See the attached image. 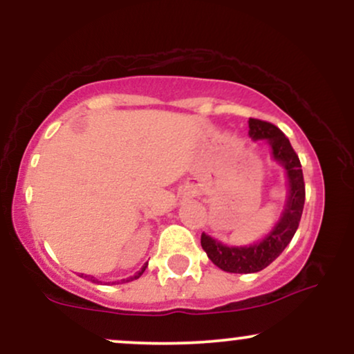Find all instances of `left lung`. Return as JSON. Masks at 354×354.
<instances>
[{
  "mask_svg": "<svg viewBox=\"0 0 354 354\" xmlns=\"http://www.w3.org/2000/svg\"><path fill=\"white\" fill-rule=\"evenodd\" d=\"M250 136L253 140H266L271 146V154L283 166L288 178V200L284 203L281 218L274 228L259 243L250 246H226L208 234H201V246L208 258L218 268L228 273H258L274 261L290 245L304 206V180L298 154L295 153L290 140L274 124L268 121L250 118Z\"/></svg>",
  "mask_w": 354,
  "mask_h": 354,
  "instance_id": "8db88e82",
  "label": "left lung"
}]
</instances>
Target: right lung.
<instances>
[{
  "instance_id": "right-lung-1",
  "label": "right lung",
  "mask_w": 354,
  "mask_h": 354,
  "mask_svg": "<svg viewBox=\"0 0 354 354\" xmlns=\"http://www.w3.org/2000/svg\"><path fill=\"white\" fill-rule=\"evenodd\" d=\"M146 266H148V265H145L143 268H141V270L140 271H138V273L135 274V276H129V278H126V279H123V281L124 283H128V281H133V279H138V278H140V276L141 274H143L145 273V270H146ZM81 278H83V274H81ZM84 278H89V281H93V283H100L98 281V279H95V278H93V276H84Z\"/></svg>"
}]
</instances>
